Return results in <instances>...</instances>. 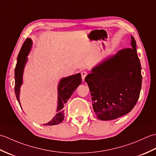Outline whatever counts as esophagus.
<instances>
[{
  "label": "esophagus",
  "mask_w": 156,
  "mask_h": 156,
  "mask_svg": "<svg viewBox=\"0 0 156 156\" xmlns=\"http://www.w3.org/2000/svg\"><path fill=\"white\" fill-rule=\"evenodd\" d=\"M87 74H88V73H87V71H82V72H81V75H82V80H84V78H85L86 76H87Z\"/></svg>",
  "instance_id": "34e87169"
}]
</instances>
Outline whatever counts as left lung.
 I'll return each mask as SVG.
<instances>
[{
  "instance_id": "left-lung-1",
  "label": "left lung",
  "mask_w": 156,
  "mask_h": 156,
  "mask_svg": "<svg viewBox=\"0 0 156 156\" xmlns=\"http://www.w3.org/2000/svg\"><path fill=\"white\" fill-rule=\"evenodd\" d=\"M131 46L105 59L84 79L92 96V108L101 120H113L127 114L138 101L142 76L133 36Z\"/></svg>"
}]
</instances>
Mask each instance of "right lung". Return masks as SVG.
Here are the masks:
<instances>
[{
	"mask_svg": "<svg viewBox=\"0 0 156 156\" xmlns=\"http://www.w3.org/2000/svg\"><path fill=\"white\" fill-rule=\"evenodd\" d=\"M31 47V39L30 38L26 39L24 44L20 50L17 58L16 67L15 69V92L16 99L21 106L19 102V90L22 84L23 73L25 63L27 62V55ZM82 83V76L80 74H76L67 78H62L58 86V107L57 109V114L52 119L51 121L45 125H54L59 124L64 119V105L70 98L73 92H74L79 85Z\"/></svg>",
	"mask_w": 156,
	"mask_h": 156,
	"instance_id": "add662e5",
	"label": "right lung"
}]
</instances>
